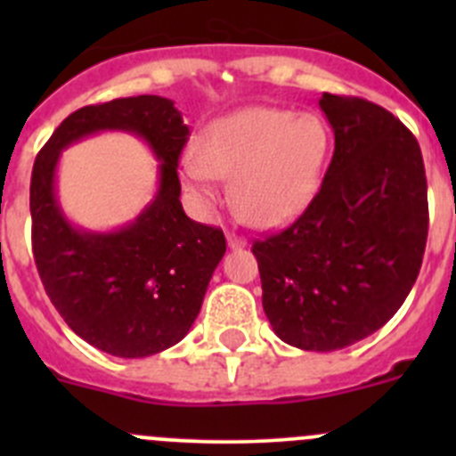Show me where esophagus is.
I'll list each match as a JSON object with an SVG mask.
<instances>
[{"mask_svg": "<svg viewBox=\"0 0 456 456\" xmlns=\"http://www.w3.org/2000/svg\"><path fill=\"white\" fill-rule=\"evenodd\" d=\"M227 245L229 249H242V247H247V240L238 233H227Z\"/></svg>", "mask_w": 456, "mask_h": 456, "instance_id": "34e87169", "label": "esophagus"}]
</instances>
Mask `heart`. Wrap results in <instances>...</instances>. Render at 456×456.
<instances>
[{
    "mask_svg": "<svg viewBox=\"0 0 456 456\" xmlns=\"http://www.w3.org/2000/svg\"><path fill=\"white\" fill-rule=\"evenodd\" d=\"M329 147V127L317 114L254 105L209 123L181 172L202 209L218 205V181L232 178V199L242 218L275 227L314 199Z\"/></svg>",
    "mask_w": 456,
    "mask_h": 456,
    "instance_id": "1",
    "label": "heart"
}]
</instances>
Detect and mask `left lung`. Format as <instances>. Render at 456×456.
<instances>
[{
	"label": "left lung",
	"mask_w": 456,
	"mask_h": 456,
	"mask_svg": "<svg viewBox=\"0 0 456 456\" xmlns=\"http://www.w3.org/2000/svg\"><path fill=\"white\" fill-rule=\"evenodd\" d=\"M335 150L320 191L289 229L254 242L273 333L330 353L369 338L411 293L428 238L419 142L388 110L324 92Z\"/></svg>",
	"instance_id": "8db88e82"
}]
</instances>
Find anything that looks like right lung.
<instances>
[{
  "mask_svg": "<svg viewBox=\"0 0 456 456\" xmlns=\"http://www.w3.org/2000/svg\"><path fill=\"white\" fill-rule=\"evenodd\" d=\"M99 131L139 135L161 163L155 199L112 232L72 225L56 196L61 151ZM187 134L172 99H114L72 112L32 167V254L45 293L81 339L114 357H150L181 342L227 251L220 229L183 209L176 167Z\"/></svg>",
  "mask_w": 456,
  "mask_h": 456,
  "instance_id": "right-lung-1",
  "label": "right lung"
}]
</instances>
